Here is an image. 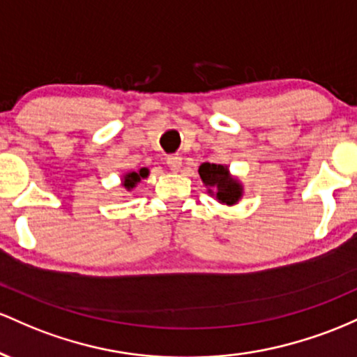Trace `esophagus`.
I'll return each mask as SVG.
<instances>
[{
  "instance_id": "esophagus-1",
  "label": "esophagus",
  "mask_w": 357,
  "mask_h": 357,
  "mask_svg": "<svg viewBox=\"0 0 357 357\" xmlns=\"http://www.w3.org/2000/svg\"><path fill=\"white\" fill-rule=\"evenodd\" d=\"M167 165L170 170L178 172L180 167H182V157H178V155H170V157L167 158Z\"/></svg>"
}]
</instances>
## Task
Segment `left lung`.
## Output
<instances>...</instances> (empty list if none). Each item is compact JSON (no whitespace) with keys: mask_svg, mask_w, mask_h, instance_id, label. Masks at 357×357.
Masks as SVG:
<instances>
[{"mask_svg":"<svg viewBox=\"0 0 357 357\" xmlns=\"http://www.w3.org/2000/svg\"><path fill=\"white\" fill-rule=\"evenodd\" d=\"M199 175L209 194L214 195L221 204L234 206L243 197V185L238 178L232 177L226 165L206 162L199 167Z\"/></svg>","mask_w":357,"mask_h":357,"instance_id":"8db88e82","label":"left lung"}]
</instances>
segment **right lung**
Wrapping results in <instances>:
<instances>
[{"mask_svg":"<svg viewBox=\"0 0 357 357\" xmlns=\"http://www.w3.org/2000/svg\"><path fill=\"white\" fill-rule=\"evenodd\" d=\"M148 174H150V172H148V168L145 167L139 168L138 172H128V174L123 175V187H125L126 190L135 189L136 183H138L142 178L148 177Z\"/></svg>","mask_w":357,"mask_h":357,"instance_id":"right-lung-1","label":"right lung"}]
</instances>
